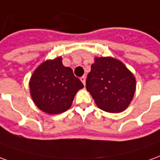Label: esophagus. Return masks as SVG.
Masks as SVG:
<instances>
[{
    "label": "esophagus",
    "instance_id": "1",
    "mask_svg": "<svg viewBox=\"0 0 160 160\" xmlns=\"http://www.w3.org/2000/svg\"><path fill=\"white\" fill-rule=\"evenodd\" d=\"M80 80L82 81V82L83 83V85H85V82H86V78H85V77H82V78H80Z\"/></svg>",
    "mask_w": 160,
    "mask_h": 160
}]
</instances>
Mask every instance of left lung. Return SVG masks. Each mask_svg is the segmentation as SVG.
I'll return each mask as SVG.
<instances>
[{
    "label": "left lung",
    "mask_w": 160,
    "mask_h": 160,
    "mask_svg": "<svg viewBox=\"0 0 160 160\" xmlns=\"http://www.w3.org/2000/svg\"><path fill=\"white\" fill-rule=\"evenodd\" d=\"M86 89L102 110L120 113L132 102L136 80L122 61L112 57H96L87 76Z\"/></svg>",
    "instance_id": "obj_1"
}]
</instances>
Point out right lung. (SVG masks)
<instances>
[{
	"mask_svg": "<svg viewBox=\"0 0 160 160\" xmlns=\"http://www.w3.org/2000/svg\"><path fill=\"white\" fill-rule=\"evenodd\" d=\"M32 99L37 107L49 114H58L71 108L75 95L83 88L71 68L65 67L62 58L46 60L35 69L29 82Z\"/></svg>",
	"mask_w": 160,
	"mask_h": 160,
	"instance_id": "1",
	"label": "right lung"
}]
</instances>
